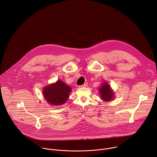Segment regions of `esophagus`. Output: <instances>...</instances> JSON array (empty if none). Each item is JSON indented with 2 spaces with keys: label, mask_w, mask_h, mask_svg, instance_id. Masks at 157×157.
<instances>
[{
  "label": "esophagus",
  "mask_w": 157,
  "mask_h": 157,
  "mask_svg": "<svg viewBox=\"0 0 157 157\" xmlns=\"http://www.w3.org/2000/svg\"><path fill=\"white\" fill-rule=\"evenodd\" d=\"M87 82H85L84 84L81 85V86H79V87H86L87 86Z\"/></svg>",
  "instance_id": "34e87169"
}]
</instances>
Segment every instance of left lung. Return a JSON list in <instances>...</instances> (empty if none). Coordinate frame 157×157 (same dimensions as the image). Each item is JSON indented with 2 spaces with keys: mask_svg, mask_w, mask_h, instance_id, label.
I'll return each instance as SVG.
<instances>
[{
  "mask_svg": "<svg viewBox=\"0 0 157 157\" xmlns=\"http://www.w3.org/2000/svg\"><path fill=\"white\" fill-rule=\"evenodd\" d=\"M101 93V98L105 101H109L113 98L114 93L112 91L110 85L107 82H104L102 87L99 89Z\"/></svg>",
  "mask_w": 157,
  "mask_h": 157,
  "instance_id": "1",
  "label": "left lung"
}]
</instances>
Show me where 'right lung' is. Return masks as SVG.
<instances>
[{"mask_svg": "<svg viewBox=\"0 0 157 157\" xmlns=\"http://www.w3.org/2000/svg\"><path fill=\"white\" fill-rule=\"evenodd\" d=\"M71 88L61 80L43 89V96L52 105H59L64 104L69 98Z\"/></svg>", "mask_w": 157, "mask_h": 157, "instance_id": "right-lung-1", "label": "right lung"}]
</instances>
